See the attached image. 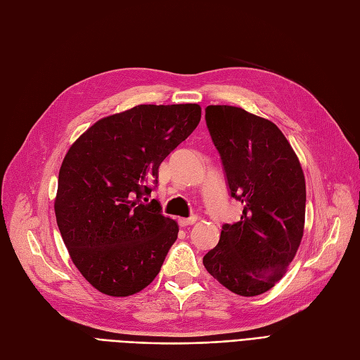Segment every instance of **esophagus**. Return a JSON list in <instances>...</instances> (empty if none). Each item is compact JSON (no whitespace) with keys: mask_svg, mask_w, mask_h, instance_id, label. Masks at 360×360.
Returning a JSON list of instances; mask_svg holds the SVG:
<instances>
[{"mask_svg":"<svg viewBox=\"0 0 360 360\" xmlns=\"http://www.w3.org/2000/svg\"><path fill=\"white\" fill-rule=\"evenodd\" d=\"M197 222V216H191V217H179V225L180 226H189Z\"/></svg>","mask_w":360,"mask_h":360,"instance_id":"1","label":"esophagus"}]
</instances>
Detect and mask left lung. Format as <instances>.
I'll list each match as a JSON object with an SVG mask.
<instances>
[{
	"label": "left lung",
	"mask_w": 360,
	"mask_h": 360,
	"mask_svg": "<svg viewBox=\"0 0 360 360\" xmlns=\"http://www.w3.org/2000/svg\"><path fill=\"white\" fill-rule=\"evenodd\" d=\"M240 221L224 224L219 243L202 258L207 271L238 296L275 287L300 246L307 184L297 155L270 120L230 105L205 108Z\"/></svg>",
	"instance_id": "left-lung-1"
}]
</instances>
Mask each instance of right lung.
<instances>
[{"label": "right lung", "instance_id": "add662e5", "mask_svg": "<svg viewBox=\"0 0 360 360\" xmlns=\"http://www.w3.org/2000/svg\"><path fill=\"white\" fill-rule=\"evenodd\" d=\"M200 120L197 103L138 105L101 118L64 156L57 225L76 269L106 296H132L160 271L179 225L141 198Z\"/></svg>", "mask_w": 360, "mask_h": 360}]
</instances>
